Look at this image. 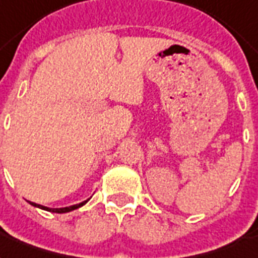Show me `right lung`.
<instances>
[{
	"instance_id": "right-lung-1",
	"label": "right lung",
	"mask_w": 258,
	"mask_h": 258,
	"mask_svg": "<svg viewBox=\"0 0 258 258\" xmlns=\"http://www.w3.org/2000/svg\"><path fill=\"white\" fill-rule=\"evenodd\" d=\"M89 201L86 200V201H83V202H80V204L78 205H72V206H67V208H57V209H53V208H46V206H42V205H38V204H34V202H30V201H28L32 206H34V208H38V209H42V210H46V212H52V213H70L72 212V210H76V209L79 208H82V206H84V205L87 204Z\"/></svg>"
}]
</instances>
